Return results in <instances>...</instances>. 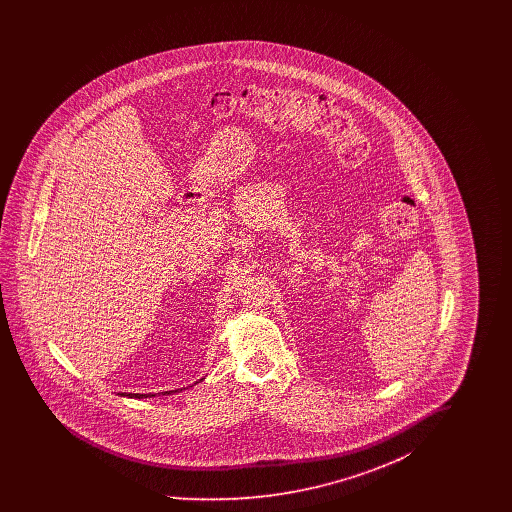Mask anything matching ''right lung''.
Wrapping results in <instances>:
<instances>
[{"label":"right lung","instance_id":"add662e5","mask_svg":"<svg viewBox=\"0 0 512 512\" xmlns=\"http://www.w3.org/2000/svg\"><path fill=\"white\" fill-rule=\"evenodd\" d=\"M165 393H171V391H165ZM124 397H134V399H144V397H155V393H121Z\"/></svg>","mask_w":512,"mask_h":512}]
</instances>
